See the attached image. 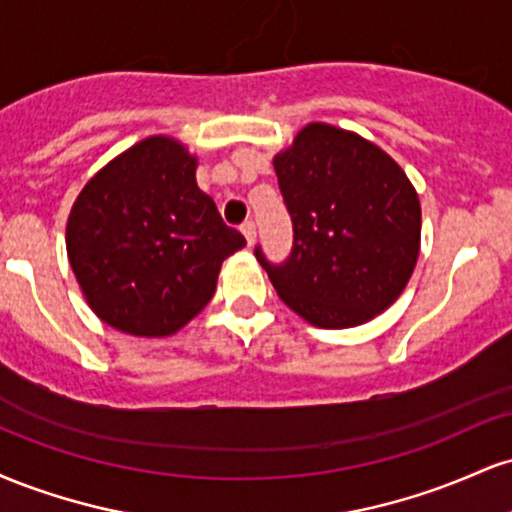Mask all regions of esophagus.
Returning <instances> with one entry per match:
<instances>
[{
    "label": "esophagus",
    "mask_w": 512,
    "mask_h": 512,
    "mask_svg": "<svg viewBox=\"0 0 512 512\" xmlns=\"http://www.w3.org/2000/svg\"><path fill=\"white\" fill-rule=\"evenodd\" d=\"M240 231H243V236H245V240H248V245L255 243V236H257L255 221H245L243 226H240Z\"/></svg>",
    "instance_id": "esophagus-1"
}]
</instances>
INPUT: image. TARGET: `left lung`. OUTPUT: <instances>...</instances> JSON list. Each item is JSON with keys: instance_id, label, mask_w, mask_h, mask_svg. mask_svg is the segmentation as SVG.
Here are the masks:
<instances>
[{"instance_id": "8db88e82", "label": "left lung", "mask_w": 512, "mask_h": 512, "mask_svg": "<svg viewBox=\"0 0 512 512\" xmlns=\"http://www.w3.org/2000/svg\"><path fill=\"white\" fill-rule=\"evenodd\" d=\"M293 223L289 260L272 264L276 293L315 327L344 330L397 301L416 267L421 204L404 170L380 146L313 122L274 156Z\"/></svg>"}]
</instances>
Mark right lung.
Returning a JSON list of instances; mask_svg holds the SVG:
<instances>
[{"mask_svg":"<svg viewBox=\"0 0 512 512\" xmlns=\"http://www.w3.org/2000/svg\"><path fill=\"white\" fill-rule=\"evenodd\" d=\"M197 158L149 137L98 170L67 221V255L88 305L134 337H168L216 291L221 264L245 245L195 180Z\"/></svg>","mask_w":512,"mask_h":512,"instance_id":"1","label":"right lung"}]
</instances>
